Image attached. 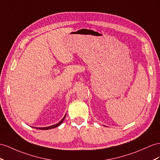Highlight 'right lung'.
<instances>
[{
  "label": "right lung",
  "instance_id": "1",
  "mask_svg": "<svg viewBox=\"0 0 160 160\" xmlns=\"http://www.w3.org/2000/svg\"><path fill=\"white\" fill-rule=\"evenodd\" d=\"M65 116H66V114H65L63 119L61 120L59 123H57V124H56L52 125V126H47V127H42V128H36V127H34V128H37V129H40V130H49V129L55 128H56V127H58V126H59L61 124H62V122H63V121L64 120Z\"/></svg>",
  "mask_w": 160,
  "mask_h": 160
}]
</instances>
